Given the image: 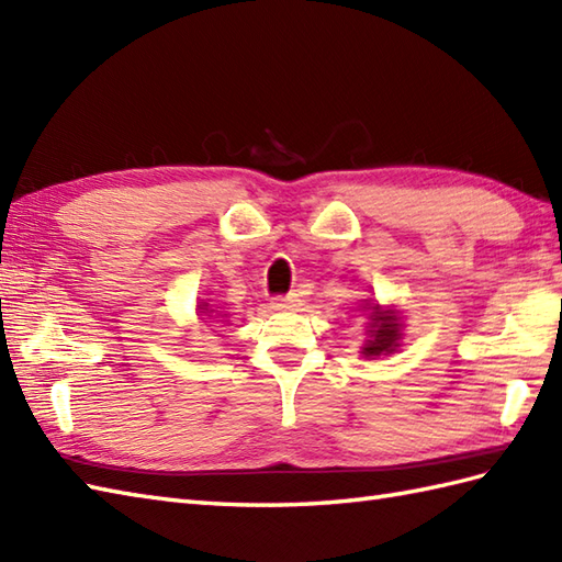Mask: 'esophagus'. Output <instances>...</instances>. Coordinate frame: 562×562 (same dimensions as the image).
Segmentation results:
<instances>
[{
	"label": "esophagus",
	"instance_id": "esophagus-1",
	"mask_svg": "<svg viewBox=\"0 0 562 562\" xmlns=\"http://www.w3.org/2000/svg\"><path fill=\"white\" fill-rule=\"evenodd\" d=\"M300 294L290 292V294H280L272 300V308H278V312H292V308L300 306Z\"/></svg>",
	"mask_w": 562,
	"mask_h": 562
}]
</instances>
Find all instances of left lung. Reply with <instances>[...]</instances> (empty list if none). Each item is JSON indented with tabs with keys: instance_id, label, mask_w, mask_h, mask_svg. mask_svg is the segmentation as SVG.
<instances>
[{
	"instance_id": "left-lung-1",
	"label": "left lung",
	"mask_w": 562,
	"mask_h": 562,
	"mask_svg": "<svg viewBox=\"0 0 562 562\" xmlns=\"http://www.w3.org/2000/svg\"><path fill=\"white\" fill-rule=\"evenodd\" d=\"M367 308H372V338L367 340V348L362 350V355H367V357H376V355H384V352H393L396 350V342H398V338H401V333H398V318H396V314L393 312H381L379 308V304L376 306H367Z\"/></svg>"
}]
</instances>
